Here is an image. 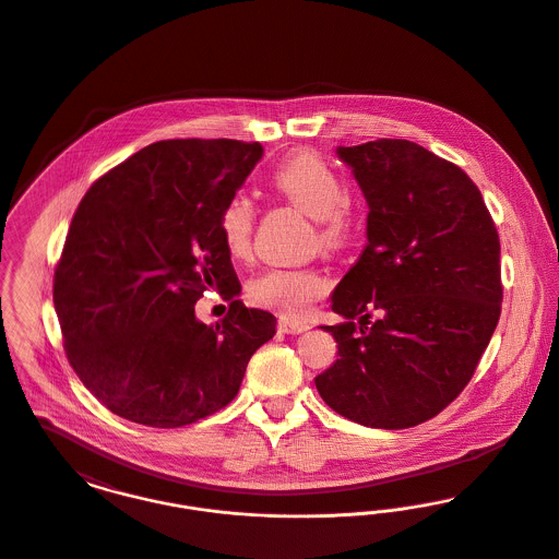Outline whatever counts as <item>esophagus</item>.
Here are the masks:
<instances>
[{"mask_svg": "<svg viewBox=\"0 0 559 559\" xmlns=\"http://www.w3.org/2000/svg\"><path fill=\"white\" fill-rule=\"evenodd\" d=\"M278 329H281L283 333H292V335H295V333H304V331H308V329H310V322L281 317V319H278Z\"/></svg>", "mask_w": 559, "mask_h": 559, "instance_id": "obj_1", "label": "esophagus"}]
</instances>
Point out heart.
Wrapping results in <instances>:
<instances>
[{"label":"heart","instance_id":"b5f03b06","mask_svg":"<svg viewBox=\"0 0 559 559\" xmlns=\"http://www.w3.org/2000/svg\"><path fill=\"white\" fill-rule=\"evenodd\" d=\"M272 187L295 207L317 222L314 245L324 251H342L354 240L360 215L346 194L342 176L317 153H297L272 174ZM255 203L249 194H233L217 213V230L233 258H245L251 249ZM329 293V283L317 267H274L249 285L255 306L285 317H304L314 301Z\"/></svg>","mask_w":559,"mask_h":559}]
</instances>
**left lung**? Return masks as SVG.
Masks as SVG:
<instances>
[{"label": "left lung", "mask_w": 559, "mask_h": 559, "mask_svg": "<svg viewBox=\"0 0 559 559\" xmlns=\"http://www.w3.org/2000/svg\"><path fill=\"white\" fill-rule=\"evenodd\" d=\"M337 153L369 201V242L333 293L346 322L322 326L340 358L317 390L360 426H419L465 390L497 329L499 233L472 178L415 142Z\"/></svg>", "instance_id": "left-lung-1"}]
</instances>
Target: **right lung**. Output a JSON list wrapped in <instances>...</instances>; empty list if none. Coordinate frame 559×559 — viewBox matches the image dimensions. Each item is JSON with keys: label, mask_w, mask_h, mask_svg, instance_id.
I'll return each mask as SVG.
<instances>
[{"label": "right lung", "mask_w": 559, "mask_h": 559, "mask_svg": "<svg viewBox=\"0 0 559 559\" xmlns=\"http://www.w3.org/2000/svg\"><path fill=\"white\" fill-rule=\"evenodd\" d=\"M262 157L258 142L160 140L100 176L73 215L53 270L64 354L110 413L190 426L239 394L276 319L245 308L217 213ZM228 298L217 325L193 304Z\"/></svg>", "instance_id": "1"}]
</instances>
